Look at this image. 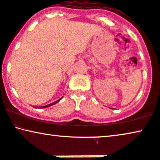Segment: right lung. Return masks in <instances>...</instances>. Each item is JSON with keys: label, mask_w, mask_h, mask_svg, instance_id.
<instances>
[{"label": "right lung", "mask_w": 160, "mask_h": 160, "mask_svg": "<svg viewBox=\"0 0 160 160\" xmlns=\"http://www.w3.org/2000/svg\"><path fill=\"white\" fill-rule=\"evenodd\" d=\"M62 98H61L60 99H59V100H57V101H54V102L53 103H50V104H48V105H46V106H43V107H35V108H46V107H51V106H52V105H54V104H56V103H58L59 102V101L61 100Z\"/></svg>", "instance_id": "right-lung-1"}]
</instances>
